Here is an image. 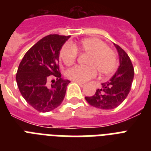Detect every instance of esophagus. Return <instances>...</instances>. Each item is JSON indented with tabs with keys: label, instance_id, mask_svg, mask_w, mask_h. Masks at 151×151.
Masks as SVG:
<instances>
[{
	"label": "esophagus",
	"instance_id": "esophagus-1",
	"mask_svg": "<svg viewBox=\"0 0 151 151\" xmlns=\"http://www.w3.org/2000/svg\"><path fill=\"white\" fill-rule=\"evenodd\" d=\"M76 83H78V85H80L81 87H84V86H85V84H83V83H80V82H76Z\"/></svg>",
	"mask_w": 151,
	"mask_h": 151
}]
</instances>
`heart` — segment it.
I'll list each match as a JSON object with an SVG mask.
<instances>
[{
    "label": "heart",
    "mask_w": 151,
    "mask_h": 151,
    "mask_svg": "<svg viewBox=\"0 0 151 151\" xmlns=\"http://www.w3.org/2000/svg\"><path fill=\"white\" fill-rule=\"evenodd\" d=\"M78 53L87 54L85 66H75L66 72V77L75 82L85 83L95 78L111 74L117 69V55L104 41L96 37H87L70 45H64L59 51V59L66 66L75 63Z\"/></svg>",
    "instance_id": "heart-1"
}]
</instances>
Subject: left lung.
Segmentation results:
<instances>
[{
	"mask_svg": "<svg viewBox=\"0 0 151 151\" xmlns=\"http://www.w3.org/2000/svg\"><path fill=\"white\" fill-rule=\"evenodd\" d=\"M119 55L120 66L110 81L102 84L92 96L85 99L90 105L103 110H111L117 107L126 99L134 78V68L126 52L114 44Z\"/></svg>",
	"mask_w": 151,
	"mask_h": 151,
	"instance_id": "8db88e82",
	"label": "left lung"
}]
</instances>
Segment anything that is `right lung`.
I'll return each instance as SVG.
<instances>
[{"label":"right lung","instance_id":"add662e5","mask_svg":"<svg viewBox=\"0 0 151 151\" xmlns=\"http://www.w3.org/2000/svg\"><path fill=\"white\" fill-rule=\"evenodd\" d=\"M70 36L49 34L25 54L16 73V82L25 100L40 112H48L63 101L70 81L61 78L59 57L62 46ZM49 76L57 80L48 84Z\"/></svg>","mask_w":151,"mask_h":151}]
</instances>
